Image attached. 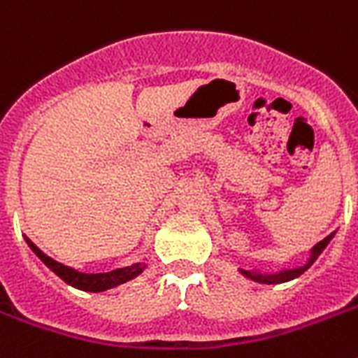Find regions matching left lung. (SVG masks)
I'll return each instance as SVG.
<instances>
[{"mask_svg": "<svg viewBox=\"0 0 358 358\" xmlns=\"http://www.w3.org/2000/svg\"><path fill=\"white\" fill-rule=\"evenodd\" d=\"M334 232L331 236H327L325 239H322L320 243L314 245V249H312V255H310V260L306 262L305 266L303 267H297V269H284V271L280 273H275V275H262V273H255V271H245V269H241V273H243L245 277L252 278V280H256V282H262V284H278V282H288V280H292V278H297L299 275H303V273L308 269V267L316 262V258L323 252V249L327 247V243L333 239Z\"/></svg>", "mask_w": 358, "mask_h": 358, "instance_id": "obj_1", "label": "left lung"}]
</instances>
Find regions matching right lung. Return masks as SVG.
<instances>
[{
  "label": "right lung",
  "instance_id": "add662e5",
  "mask_svg": "<svg viewBox=\"0 0 358 358\" xmlns=\"http://www.w3.org/2000/svg\"><path fill=\"white\" fill-rule=\"evenodd\" d=\"M25 241H27V245L31 247V250H33V252H35V255L38 256V258H41L57 277H61L64 282L70 284V286H74V288L83 289V292H103V289L115 288V286H119V284L122 282H128V280H131L134 277H137V275L145 269L141 264H134V266L120 267V269H113V271L108 273H81L72 269V267L63 266V264H59V262H55L53 258L44 255L29 238H25Z\"/></svg>",
  "mask_w": 358,
  "mask_h": 358
}]
</instances>
